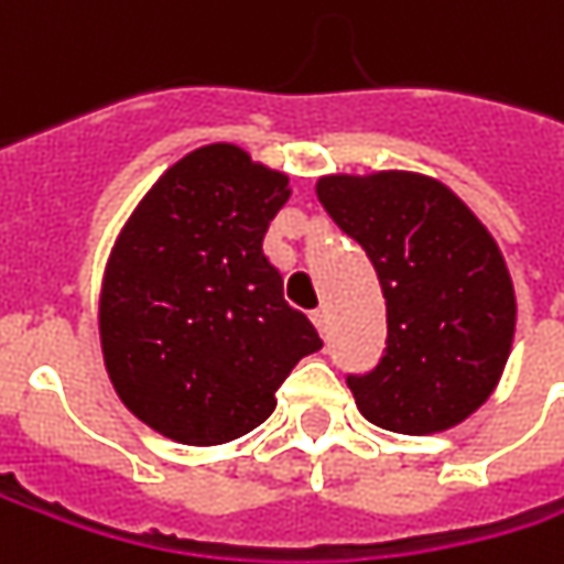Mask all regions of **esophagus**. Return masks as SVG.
<instances>
[{"label": "esophagus", "instance_id": "obj_1", "mask_svg": "<svg viewBox=\"0 0 564 564\" xmlns=\"http://www.w3.org/2000/svg\"><path fill=\"white\" fill-rule=\"evenodd\" d=\"M311 319H314V326L319 329V336H326V333H329V314H326V307L314 311V314H311Z\"/></svg>", "mask_w": 564, "mask_h": 564}]
</instances>
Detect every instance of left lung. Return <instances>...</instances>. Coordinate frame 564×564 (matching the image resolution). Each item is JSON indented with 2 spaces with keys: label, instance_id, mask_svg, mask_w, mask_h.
Masks as SVG:
<instances>
[{
  "label": "left lung",
  "instance_id": "obj_1",
  "mask_svg": "<svg viewBox=\"0 0 564 564\" xmlns=\"http://www.w3.org/2000/svg\"><path fill=\"white\" fill-rule=\"evenodd\" d=\"M316 197L367 250L386 297V355L348 377L360 414L404 436L467 421L502 379L518 316L487 226L452 187L404 169L323 175Z\"/></svg>",
  "mask_w": 564,
  "mask_h": 564
}]
</instances>
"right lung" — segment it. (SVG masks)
Returning <instances> with one entry per match:
<instances>
[{
    "mask_svg": "<svg viewBox=\"0 0 564 564\" xmlns=\"http://www.w3.org/2000/svg\"><path fill=\"white\" fill-rule=\"evenodd\" d=\"M289 197L285 172L206 143L165 169L109 250L102 364L121 404L172 443L250 433L294 364L323 348L263 253Z\"/></svg>",
    "mask_w": 564,
    "mask_h": 564,
    "instance_id": "1",
    "label": "right lung"
}]
</instances>
